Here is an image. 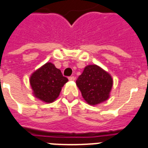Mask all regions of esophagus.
<instances>
[{"label": "esophagus", "instance_id": "obj_1", "mask_svg": "<svg viewBox=\"0 0 148 148\" xmlns=\"http://www.w3.org/2000/svg\"><path fill=\"white\" fill-rule=\"evenodd\" d=\"M68 80H75V77H74V76H71V77H68Z\"/></svg>", "mask_w": 148, "mask_h": 148}]
</instances>
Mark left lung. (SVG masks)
Returning <instances> with one entry per match:
<instances>
[{
	"instance_id": "8db88e82",
	"label": "left lung",
	"mask_w": 148,
	"mask_h": 148,
	"mask_svg": "<svg viewBox=\"0 0 148 148\" xmlns=\"http://www.w3.org/2000/svg\"><path fill=\"white\" fill-rule=\"evenodd\" d=\"M82 96L89 105H95L108 100L113 86L110 74L96 64L87 65L76 81Z\"/></svg>"
}]
</instances>
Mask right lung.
<instances>
[{
  "mask_svg": "<svg viewBox=\"0 0 148 148\" xmlns=\"http://www.w3.org/2000/svg\"><path fill=\"white\" fill-rule=\"evenodd\" d=\"M68 81V78L51 62L46 63L30 77L34 96L47 103L53 102L59 97L62 88Z\"/></svg>",
  "mask_w": 148,
  "mask_h": 148,
  "instance_id": "add662e5",
  "label": "right lung"
}]
</instances>
